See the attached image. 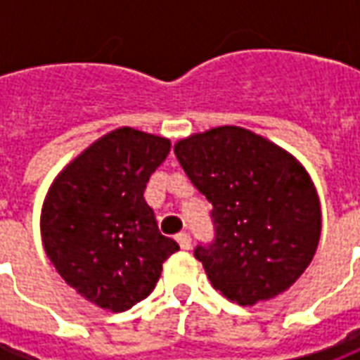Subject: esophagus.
Returning a JSON list of instances; mask_svg holds the SVG:
<instances>
[{
    "mask_svg": "<svg viewBox=\"0 0 360 360\" xmlns=\"http://www.w3.org/2000/svg\"><path fill=\"white\" fill-rule=\"evenodd\" d=\"M177 243H179V247L183 250H188L191 249V245H193V239H191V233H187V231H181V233H177Z\"/></svg>",
    "mask_w": 360,
    "mask_h": 360,
    "instance_id": "obj_1",
    "label": "esophagus"
}]
</instances>
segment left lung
Here are the masks:
<instances>
[{"label": "left lung", "instance_id": "obj_1", "mask_svg": "<svg viewBox=\"0 0 360 360\" xmlns=\"http://www.w3.org/2000/svg\"><path fill=\"white\" fill-rule=\"evenodd\" d=\"M191 183L212 204L214 241L196 245L214 289L239 304L293 285L320 241L316 188L297 160L241 127H218L175 144Z\"/></svg>", "mask_w": 360, "mask_h": 360}]
</instances>
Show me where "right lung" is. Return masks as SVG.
Returning a JSON list of instances; mask_svg holds the SVG:
<instances>
[{"label":"right lung","instance_id":"right-lung-1","mask_svg":"<svg viewBox=\"0 0 360 360\" xmlns=\"http://www.w3.org/2000/svg\"><path fill=\"white\" fill-rule=\"evenodd\" d=\"M167 139L129 127L111 131L53 181L42 208L46 255L67 285L102 309L123 312L156 287L179 245L160 233L144 200Z\"/></svg>","mask_w":360,"mask_h":360}]
</instances>
